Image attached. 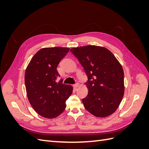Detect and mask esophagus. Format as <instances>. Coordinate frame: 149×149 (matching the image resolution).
I'll return each instance as SVG.
<instances>
[{
	"mask_svg": "<svg viewBox=\"0 0 149 149\" xmlns=\"http://www.w3.org/2000/svg\"><path fill=\"white\" fill-rule=\"evenodd\" d=\"M79 86V83H76V84H74L73 85V87L75 88V89H76L77 88L78 86Z\"/></svg>",
	"mask_w": 149,
	"mask_h": 149,
	"instance_id": "1",
	"label": "esophagus"
}]
</instances>
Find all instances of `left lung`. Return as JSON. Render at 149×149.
<instances>
[{
    "label": "left lung",
    "mask_w": 149,
    "mask_h": 149,
    "mask_svg": "<svg viewBox=\"0 0 149 149\" xmlns=\"http://www.w3.org/2000/svg\"><path fill=\"white\" fill-rule=\"evenodd\" d=\"M71 52L83 67L88 81L84 108L97 118H106L118 109L124 94V71L119 61L105 47L88 45Z\"/></svg>",
    "instance_id": "1"
}]
</instances>
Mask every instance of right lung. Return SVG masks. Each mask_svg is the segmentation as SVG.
Returning a JSON list of instances; mask_svg holds the SVG:
<instances>
[{"label": "right lung", "mask_w": 149, "mask_h": 149, "mask_svg": "<svg viewBox=\"0 0 149 149\" xmlns=\"http://www.w3.org/2000/svg\"><path fill=\"white\" fill-rule=\"evenodd\" d=\"M70 50L66 47L43 48L31 58L25 73L29 101L37 114L47 119L55 118L66 108V101L73 87L56 83L60 76L56 68Z\"/></svg>", "instance_id": "right-lung-1"}]
</instances>
